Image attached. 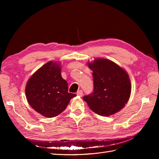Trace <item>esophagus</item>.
I'll use <instances>...</instances> for the list:
<instances>
[{
	"label": "esophagus",
	"instance_id": "obj_1",
	"mask_svg": "<svg viewBox=\"0 0 159 159\" xmlns=\"http://www.w3.org/2000/svg\"><path fill=\"white\" fill-rule=\"evenodd\" d=\"M77 95L80 96V97H81V96L83 95V91H82V90L78 91V92H77Z\"/></svg>",
	"mask_w": 159,
	"mask_h": 159
}]
</instances>
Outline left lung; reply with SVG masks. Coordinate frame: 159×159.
Masks as SVG:
<instances>
[{
	"label": "left lung",
	"instance_id": "obj_1",
	"mask_svg": "<svg viewBox=\"0 0 159 159\" xmlns=\"http://www.w3.org/2000/svg\"><path fill=\"white\" fill-rule=\"evenodd\" d=\"M93 77V91L83 99L95 113L107 117L119 111L127 103L131 91L128 74L107 59L88 63Z\"/></svg>",
	"mask_w": 159,
	"mask_h": 159
}]
</instances>
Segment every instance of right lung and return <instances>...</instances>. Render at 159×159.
<instances>
[{
	"label": "right lung",
	"mask_w": 159,
	"mask_h": 159,
	"mask_svg": "<svg viewBox=\"0 0 159 159\" xmlns=\"http://www.w3.org/2000/svg\"><path fill=\"white\" fill-rule=\"evenodd\" d=\"M28 103L46 117H54L62 113L76 95L68 92L67 81L62 78L60 64L48 61L28 80L26 85Z\"/></svg>",
	"instance_id": "1"
}]
</instances>
